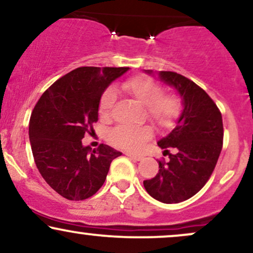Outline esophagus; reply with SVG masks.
I'll list each match as a JSON object with an SVG mask.
<instances>
[{
  "label": "esophagus",
  "mask_w": 253,
  "mask_h": 253,
  "mask_svg": "<svg viewBox=\"0 0 253 253\" xmlns=\"http://www.w3.org/2000/svg\"><path fill=\"white\" fill-rule=\"evenodd\" d=\"M125 155H126L127 157H129V158L134 159V161H136V162H139V161H141V159H143V156L133 155V153H130V152H125Z\"/></svg>",
  "instance_id": "obj_1"
}]
</instances>
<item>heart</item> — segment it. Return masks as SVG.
I'll return each instance as SVG.
<instances>
[{
  "label": "heart",
  "instance_id": "obj_1",
  "mask_svg": "<svg viewBox=\"0 0 253 253\" xmlns=\"http://www.w3.org/2000/svg\"><path fill=\"white\" fill-rule=\"evenodd\" d=\"M130 98L144 106L147 118L159 128H169L179 117L182 110L181 98L176 95H163V88L159 83L149 77H134L126 81L121 86ZM115 92L108 89L103 92L98 103V114L103 120L110 118L114 107ZM109 141L120 149L139 151L143 145L152 136V128L150 126H120L115 127L109 132Z\"/></svg>",
  "mask_w": 253,
  "mask_h": 253
}]
</instances>
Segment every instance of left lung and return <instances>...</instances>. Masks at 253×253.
<instances>
[{
  "mask_svg": "<svg viewBox=\"0 0 253 253\" xmlns=\"http://www.w3.org/2000/svg\"><path fill=\"white\" fill-rule=\"evenodd\" d=\"M145 72L157 75L176 90L182 110L175 128L157 143L164 155H169V161L158 162V173L144 181V187L158 201L178 203L199 193L215 168L222 149L221 113L207 92L187 77L171 71Z\"/></svg>",
  "mask_w": 253,
  "mask_h": 253,
  "instance_id": "8db88e82",
  "label": "left lung"
}]
</instances>
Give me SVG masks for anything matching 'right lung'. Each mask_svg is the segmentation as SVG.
Wrapping results in <instances>:
<instances>
[{"mask_svg":"<svg viewBox=\"0 0 253 253\" xmlns=\"http://www.w3.org/2000/svg\"><path fill=\"white\" fill-rule=\"evenodd\" d=\"M129 68L83 66L69 72L46 90L30 120L34 162L46 183L71 201L94 195L106 181L113 159L121 152L101 144L84 146L82 139L98 120L104 90Z\"/></svg>","mask_w":253,"mask_h":253,"instance_id":"1","label":"right lung"}]
</instances>
